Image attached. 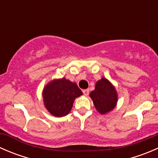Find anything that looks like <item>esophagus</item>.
I'll return each instance as SVG.
<instances>
[{
  "label": "esophagus",
  "mask_w": 158,
  "mask_h": 158,
  "mask_svg": "<svg viewBox=\"0 0 158 158\" xmlns=\"http://www.w3.org/2000/svg\"><path fill=\"white\" fill-rule=\"evenodd\" d=\"M82 92H83V94L85 95V96H87L89 93V89H84V90L82 91Z\"/></svg>",
  "instance_id": "obj_1"
}]
</instances>
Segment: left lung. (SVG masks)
<instances>
[{
	"label": "left lung",
	"instance_id": "8db88e82",
	"mask_svg": "<svg viewBox=\"0 0 158 158\" xmlns=\"http://www.w3.org/2000/svg\"><path fill=\"white\" fill-rule=\"evenodd\" d=\"M95 108L102 114H107L116 107L118 93L110 81L102 77L95 83V89L90 92Z\"/></svg>",
	"mask_w": 158,
	"mask_h": 158
}]
</instances>
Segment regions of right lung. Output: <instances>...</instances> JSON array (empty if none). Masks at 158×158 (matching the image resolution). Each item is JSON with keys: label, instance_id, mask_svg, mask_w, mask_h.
Wrapping results in <instances>:
<instances>
[{"label": "right lung", "instance_id": "right-lung-1", "mask_svg": "<svg viewBox=\"0 0 158 158\" xmlns=\"http://www.w3.org/2000/svg\"><path fill=\"white\" fill-rule=\"evenodd\" d=\"M82 95L76 82L66 78L50 81L43 90V100L47 111L55 117L67 115L75 99Z\"/></svg>", "mask_w": 158, "mask_h": 158}]
</instances>
